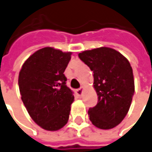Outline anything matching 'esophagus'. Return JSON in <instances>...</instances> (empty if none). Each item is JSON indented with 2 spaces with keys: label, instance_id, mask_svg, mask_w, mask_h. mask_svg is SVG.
Returning a JSON list of instances; mask_svg holds the SVG:
<instances>
[{
  "label": "esophagus",
  "instance_id": "obj_1",
  "mask_svg": "<svg viewBox=\"0 0 152 152\" xmlns=\"http://www.w3.org/2000/svg\"><path fill=\"white\" fill-rule=\"evenodd\" d=\"M82 91H83V88H82V87H80V88H79V89L76 90V94H77L79 96H81V94H82Z\"/></svg>",
  "mask_w": 152,
  "mask_h": 152
}]
</instances>
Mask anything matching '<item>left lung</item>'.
Instances as JSON below:
<instances>
[{
  "label": "left lung",
  "instance_id": "left-lung-1",
  "mask_svg": "<svg viewBox=\"0 0 152 152\" xmlns=\"http://www.w3.org/2000/svg\"><path fill=\"white\" fill-rule=\"evenodd\" d=\"M79 58L93 72L96 106L89 108L90 121L103 130L115 127L130 109L135 85L130 62L117 50L100 47L85 50Z\"/></svg>",
  "mask_w": 152,
  "mask_h": 152
}]
</instances>
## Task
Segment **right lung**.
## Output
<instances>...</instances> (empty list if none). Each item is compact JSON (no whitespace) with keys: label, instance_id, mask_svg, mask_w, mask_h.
Wrapping results in <instances>:
<instances>
[{"label":"right lung","instance_id":"obj_1","mask_svg":"<svg viewBox=\"0 0 152 152\" xmlns=\"http://www.w3.org/2000/svg\"><path fill=\"white\" fill-rule=\"evenodd\" d=\"M71 55L42 48L25 61L19 73L21 100L33 121L46 131H57L69 119L74 96L66 85L64 72Z\"/></svg>","mask_w":152,"mask_h":152}]
</instances>
